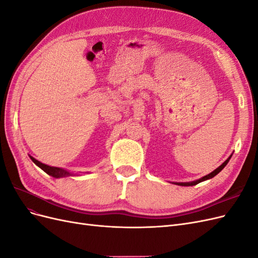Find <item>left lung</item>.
Wrapping results in <instances>:
<instances>
[{
	"mask_svg": "<svg viewBox=\"0 0 258 258\" xmlns=\"http://www.w3.org/2000/svg\"><path fill=\"white\" fill-rule=\"evenodd\" d=\"M231 158V156L229 158H227V160L226 161H224L222 165L218 167L217 169H215L213 172H211L210 174H208V175H206V176H204V177H201V178H199V179H197V181H194V182H189V183H175V184H177V185H179V186H194V185H197V184H199L200 182H204V181H206V179H209V178H212V177H214L216 174H218L221 172V171L225 168V166L227 165L228 163V161H229V159Z\"/></svg>",
	"mask_w": 258,
	"mask_h": 258,
	"instance_id": "8db88e82",
	"label": "left lung"
}]
</instances>
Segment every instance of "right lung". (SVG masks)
Here are the masks:
<instances>
[{"mask_svg": "<svg viewBox=\"0 0 258 258\" xmlns=\"http://www.w3.org/2000/svg\"><path fill=\"white\" fill-rule=\"evenodd\" d=\"M30 158L32 159V161L35 163V165L37 167H40L44 171V172H46V173L53 176V177H61V176L70 175V173L68 172L67 170H63V169H61V168H57V167H50V166H47V165H44V163L40 162V161L36 160L33 157H31V156H30Z\"/></svg>", "mask_w": 258, "mask_h": 258, "instance_id": "right-lung-1", "label": "right lung"}]
</instances>
